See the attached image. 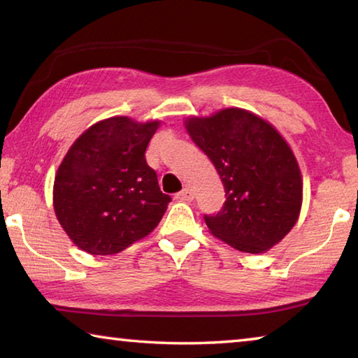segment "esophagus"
<instances>
[{
    "instance_id": "obj_1",
    "label": "esophagus",
    "mask_w": 358,
    "mask_h": 358,
    "mask_svg": "<svg viewBox=\"0 0 358 358\" xmlns=\"http://www.w3.org/2000/svg\"><path fill=\"white\" fill-rule=\"evenodd\" d=\"M177 199L181 201H192L194 200V192L189 189V187H185L183 191L177 194Z\"/></svg>"
}]
</instances>
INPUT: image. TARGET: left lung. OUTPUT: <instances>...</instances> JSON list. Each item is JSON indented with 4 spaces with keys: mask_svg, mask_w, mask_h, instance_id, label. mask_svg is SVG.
I'll list each match as a JSON object with an SVG mask.
<instances>
[{
    "mask_svg": "<svg viewBox=\"0 0 358 358\" xmlns=\"http://www.w3.org/2000/svg\"><path fill=\"white\" fill-rule=\"evenodd\" d=\"M187 134L216 167L225 203L205 216L213 236L245 253H264L296 225L302 208V173L283 136L263 117L225 108L187 117Z\"/></svg>",
    "mask_w": 358,
    "mask_h": 358,
    "instance_id": "8db88e82",
    "label": "left lung"
}]
</instances>
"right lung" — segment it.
Returning a JSON list of instances; mask_svg holds the SVG:
<instances>
[{
  "label": "right lung",
  "mask_w": 358,
  "mask_h": 358,
  "mask_svg": "<svg viewBox=\"0 0 358 358\" xmlns=\"http://www.w3.org/2000/svg\"><path fill=\"white\" fill-rule=\"evenodd\" d=\"M159 120L115 115L89 127L69 148L53 186L64 231L90 255H114L152 233L171 197L145 150Z\"/></svg>",
  "instance_id": "right-lung-1"
}]
</instances>
